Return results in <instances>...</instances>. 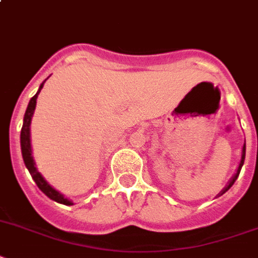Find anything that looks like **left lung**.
I'll return each instance as SVG.
<instances>
[{"mask_svg":"<svg viewBox=\"0 0 258 258\" xmlns=\"http://www.w3.org/2000/svg\"><path fill=\"white\" fill-rule=\"evenodd\" d=\"M244 159H245V144H244V146H242V150H241V159H240L239 167H237V170H236L235 175L232 176L231 180H229V182H228V184H227V186H225L224 188H223V190H221L220 192L218 194V197H221V195H223V194L227 192V191H228L229 188H231V187L233 186V183H235V182H236V179H237V176H239V174H240V170H241L242 165H244ZM218 197H216V198H218Z\"/></svg>","mask_w":258,"mask_h":258,"instance_id":"8db88e82","label":"left lung"}]
</instances>
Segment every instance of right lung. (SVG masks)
Masks as SVG:
<instances>
[{
    "label": "right lung",
    "mask_w": 258,
    "mask_h": 258,
    "mask_svg": "<svg viewBox=\"0 0 258 258\" xmlns=\"http://www.w3.org/2000/svg\"><path fill=\"white\" fill-rule=\"evenodd\" d=\"M46 82V80H44ZM44 82L39 86L38 92L30 99L29 105H27L26 113L23 117V125L22 129H21V150H22V158L26 169L29 170V172L31 174V178L34 179V182L37 183V186L39 187V190L51 199V201L56 202V203L66 204V206H72L74 202L64 198L63 194H60L57 190H55L54 187L51 186L47 180L44 179L43 175L38 171L37 166H35V161H34L33 157V150H31V140H30V124H31V118H33L34 110H35V105H37V99L38 95H39L40 89L43 88Z\"/></svg>",
    "instance_id": "right-lung-1"
}]
</instances>
